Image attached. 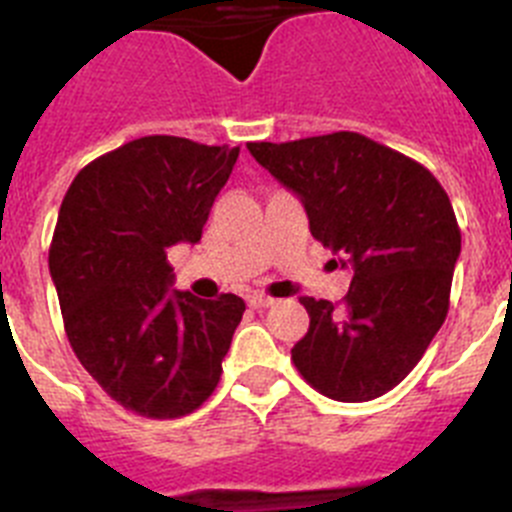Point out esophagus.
<instances>
[{
  "mask_svg": "<svg viewBox=\"0 0 512 512\" xmlns=\"http://www.w3.org/2000/svg\"><path fill=\"white\" fill-rule=\"evenodd\" d=\"M248 305H251L253 310H264V307L274 305V297L259 295V292H253V295H248Z\"/></svg>",
  "mask_w": 512,
  "mask_h": 512,
  "instance_id": "1",
  "label": "esophagus"
}]
</instances>
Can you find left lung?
<instances>
[{"label":"left lung","instance_id":"left-lung-1","mask_svg":"<svg viewBox=\"0 0 512 512\" xmlns=\"http://www.w3.org/2000/svg\"><path fill=\"white\" fill-rule=\"evenodd\" d=\"M248 151L300 197L312 238L354 269L338 305L300 300L310 328L292 348L297 372L330 400L382 397L413 372L449 312L461 251L449 194L423 164L351 130Z\"/></svg>","mask_w":512,"mask_h":512}]
</instances>
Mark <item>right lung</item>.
<instances>
[{
	"label": "right lung",
	"mask_w": 512,
	"mask_h": 512,
	"mask_svg": "<svg viewBox=\"0 0 512 512\" xmlns=\"http://www.w3.org/2000/svg\"><path fill=\"white\" fill-rule=\"evenodd\" d=\"M241 148L146 135L94 158L61 202L48 266L76 359L117 405L156 420L215 392L246 310L169 289L166 251L197 243Z\"/></svg>",
	"instance_id": "right-lung-1"
}]
</instances>
